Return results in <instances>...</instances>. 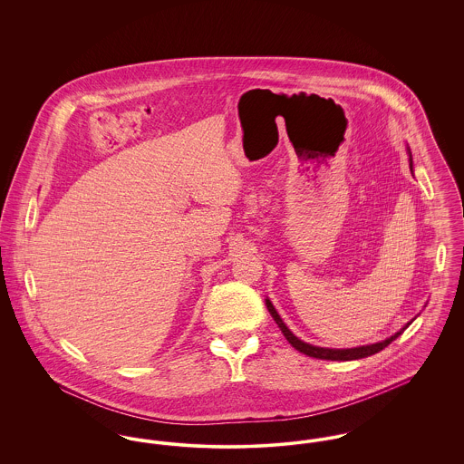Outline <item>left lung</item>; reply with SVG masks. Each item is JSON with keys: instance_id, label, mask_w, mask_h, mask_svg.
Here are the masks:
<instances>
[{"instance_id": "1", "label": "left lung", "mask_w": 464, "mask_h": 464, "mask_svg": "<svg viewBox=\"0 0 464 464\" xmlns=\"http://www.w3.org/2000/svg\"><path fill=\"white\" fill-rule=\"evenodd\" d=\"M411 167H412V158H411ZM266 306L269 309L271 316L275 318V322L278 324L280 331L284 332V335L287 337L288 343H290L297 352L308 354V356H313V358H320V360H344V362H346V360H358V358H365V356L379 353L381 350H384L390 343H393V341L397 339L398 335L403 332H397L395 335L388 337L386 341H382V343H375V344H371V346H360V348H352V350H329V348H318V346H313V344H308V343H304V341L297 339L292 332L288 331L287 325L284 324V320L280 318V314L276 313V309L273 308V304L269 303V299H266ZM407 325H411V324H407ZM405 329H407V327H405Z\"/></svg>"}]
</instances>
